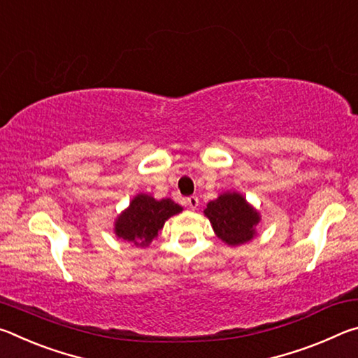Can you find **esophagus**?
Listing matches in <instances>:
<instances>
[{"label":"esophagus","instance_id":"34e87169","mask_svg":"<svg viewBox=\"0 0 358 358\" xmlns=\"http://www.w3.org/2000/svg\"><path fill=\"white\" fill-rule=\"evenodd\" d=\"M186 205H187V207H189L191 210H196V208L199 207V199H197L196 196L187 197V199H186Z\"/></svg>","mask_w":358,"mask_h":358}]
</instances>
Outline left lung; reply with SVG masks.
Returning <instances> with one entry per match:
<instances>
[{
  "mask_svg": "<svg viewBox=\"0 0 358 358\" xmlns=\"http://www.w3.org/2000/svg\"><path fill=\"white\" fill-rule=\"evenodd\" d=\"M217 238L229 246H238L250 241L256 235L260 215L252 205L238 192H224L216 201L207 203L203 210Z\"/></svg>",
  "mask_w": 358,
  "mask_h": 358,
  "instance_id": "obj_1",
  "label": "left lung"
}]
</instances>
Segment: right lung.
<instances>
[{
	"label": "right lung",
	"mask_w": 358,
	"mask_h": 358,
	"mask_svg": "<svg viewBox=\"0 0 358 358\" xmlns=\"http://www.w3.org/2000/svg\"><path fill=\"white\" fill-rule=\"evenodd\" d=\"M183 208L172 199L156 201L148 194H137L129 207L115 221V235L136 246H148L164 227V222Z\"/></svg>",
	"instance_id": "obj_1"
}]
</instances>
